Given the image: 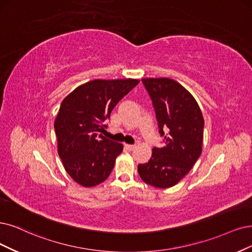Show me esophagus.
<instances>
[{"label": "esophagus", "mask_w": 252, "mask_h": 252, "mask_svg": "<svg viewBox=\"0 0 252 252\" xmlns=\"http://www.w3.org/2000/svg\"><path fill=\"white\" fill-rule=\"evenodd\" d=\"M126 148L127 151H134L136 148V145L135 144H125Z\"/></svg>", "instance_id": "34e87169"}]
</instances>
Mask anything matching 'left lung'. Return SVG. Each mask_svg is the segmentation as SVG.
<instances>
[{
    "instance_id": "8db88e82",
    "label": "left lung",
    "mask_w": 252,
    "mask_h": 252,
    "mask_svg": "<svg viewBox=\"0 0 252 252\" xmlns=\"http://www.w3.org/2000/svg\"><path fill=\"white\" fill-rule=\"evenodd\" d=\"M150 94L164 137L163 147H154L151 160L138 165L142 181L156 188H170L194 166L202 151L203 117L191 93L168 78H147Z\"/></svg>"
}]
</instances>
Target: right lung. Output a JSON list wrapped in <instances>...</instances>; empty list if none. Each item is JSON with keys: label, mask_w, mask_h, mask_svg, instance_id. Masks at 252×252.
<instances>
[{"label": "right lung", "mask_w": 252, "mask_h": 252, "mask_svg": "<svg viewBox=\"0 0 252 252\" xmlns=\"http://www.w3.org/2000/svg\"><path fill=\"white\" fill-rule=\"evenodd\" d=\"M139 80H92L65 97L55 119L58 154L70 178L90 188L105 182L124 145L100 133L118 101Z\"/></svg>", "instance_id": "add662e5"}]
</instances>
